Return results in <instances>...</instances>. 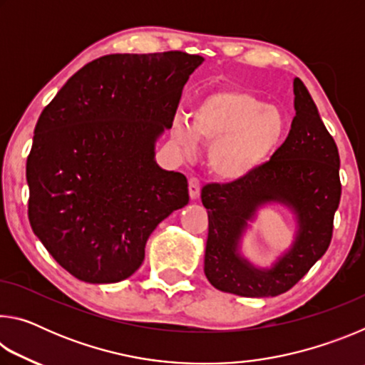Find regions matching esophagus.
Instances as JSON below:
<instances>
[{
  "mask_svg": "<svg viewBox=\"0 0 365 365\" xmlns=\"http://www.w3.org/2000/svg\"><path fill=\"white\" fill-rule=\"evenodd\" d=\"M188 191H190V197L191 200H197L200 197V193H201V185H200V180H197L196 177H191L190 182H188Z\"/></svg>",
  "mask_w": 365,
  "mask_h": 365,
  "instance_id": "esophagus-1",
  "label": "esophagus"
}]
</instances>
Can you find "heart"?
<instances>
[{"mask_svg":"<svg viewBox=\"0 0 365 365\" xmlns=\"http://www.w3.org/2000/svg\"><path fill=\"white\" fill-rule=\"evenodd\" d=\"M282 110L243 90L222 88L202 96L188 120L172 122V140L185 151L211 143L209 165L224 180L250 175L279 148L285 135Z\"/></svg>","mask_w":365,"mask_h":365,"instance_id":"b5f03b06","label":"heart"}]
</instances>
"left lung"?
Returning <instances> with one entry per match:
<instances>
[{
	"label": "left lung",
	"instance_id": "obj_1",
	"mask_svg": "<svg viewBox=\"0 0 365 365\" xmlns=\"http://www.w3.org/2000/svg\"><path fill=\"white\" fill-rule=\"evenodd\" d=\"M292 130L269 163L230 183H209L201 191L209 233L205 274L220 292L245 298L279 296L294 287L325 255L341 197L339 154L299 78L293 80ZM272 202L295 214L292 246L270 268H256L239 251L259 208Z\"/></svg>",
	"mask_w": 365,
	"mask_h": 365
}]
</instances>
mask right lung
<instances>
[{
	"mask_svg": "<svg viewBox=\"0 0 365 365\" xmlns=\"http://www.w3.org/2000/svg\"><path fill=\"white\" fill-rule=\"evenodd\" d=\"M202 61L182 51L108 54L43 109L27 158L29 220L76 279H128L159 222L188 205L187 177L154 156Z\"/></svg>",
	"mask_w": 365,
	"mask_h": 365,
	"instance_id": "right-lung-1",
	"label": "right lung"
}]
</instances>
